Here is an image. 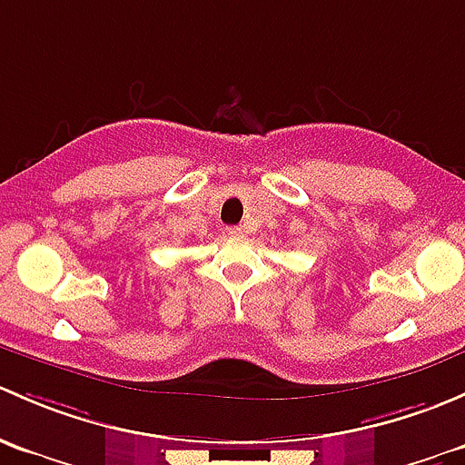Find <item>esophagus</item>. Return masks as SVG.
Returning a JSON list of instances; mask_svg holds the SVG:
<instances>
[{
    "label": "esophagus",
    "mask_w": 465,
    "mask_h": 465,
    "mask_svg": "<svg viewBox=\"0 0 465 465\" xmlns=\"http://www.w3.org/2000/svg\"><path fill=\"white\" fill-rule=\"evenodd\" d=\"M226 231L231 232V234H234V237H242V234L246 232V231H243V226H228Z\"/></svg>",
    "instance_id": "obj_1"
}]
</instances>
